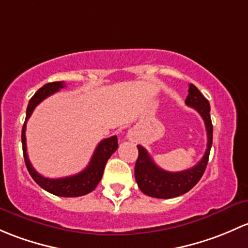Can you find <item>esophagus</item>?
Returning a JSON list of instances; mask_svg holds the SVG:
<instances>
[{"label": "esophagus", "instance_id": "34e87169", "mask_svg": "<svg viewBox=\"0 0 248 248\" xmlns=\"http://www.w3.org/2000/svg\"><path fill=\"white\" fill-rule=\"evenodd\" d=\"M127 137H129V140H134L135 139V135H134V132L131 131V130H130L129 134H127Z\"/></svg>", "mask_w": 248, "mask_h": 248}]
</instances>
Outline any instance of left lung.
<instances>
[{
    "mask_svg": "<svg viewBox=\"0 0 248 248\" xmlns=\"http://www.w3.org/2000/svg\"><path fill=\"white\" fill-rule=\"evenodd\" d=\"M185 104L193 107L203 118L208 136L206 150L200 162L192 168L180 170V172H168L162 170L153 161L152 156L148 154L145 148L137 145L139 148V157L135 165V179L140 190L144 195L154 198H174L184 195L190 191L204 174L206 165H208L209 154H210L211 144H213V124L210 119V104L204 98L203 94L192 83L188 86V95Z\"/></svg>",
    "mask_w": 248,
    "mask_h": 248,
    "instance_id": "obj_1",
    "label": "left lung"
}]
</instances>
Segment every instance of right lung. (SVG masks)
<instances>
[{
    "mask_svg": "<svg viewBox=\"0 0 248 248\" xmlns=\"http://www.w3.org/2000/svg\"><path fill=\"white\" fill-rule=\"evenodd\" d=\"M65 87L62 81L58 82H50L44 85L40 89H38L37 93L31 98L29 106L26 109V121H25L24 126H22L21 132V142H22V150H24V157L26 167L29 170L31 177L33 180L44 188L47 192L52 193V195L60 196V197H78V196L87 195V193L92 192L99 181L103 178L104 168L107 160L111 157V155L118 148V140L117 136L108 137V139L103 140L98 144V147L94 150V154L92 156L91 161H89L88 166L82 170V172L78 173L75 175H70V177L65 178H58V179H50V178H45L40 175L37 170L33 168L29 160V155H27V147H26V122L32 114L33 109L38 104L42 103L44 99L47 96L52 95L53 93L60 91L61 88Z\"/></svg>",
    "mask_w": 248,
    "mask_h": 248,
    "instance_id": "obj_1",
    "label": "right lung"
}]
</instances>
